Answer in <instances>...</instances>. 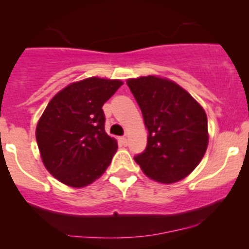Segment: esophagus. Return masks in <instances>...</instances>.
Here are the masks:
<instances>
[{
	"label": "esophagus",
	"instance_id": "obj_1",
	"mask_svg": "<svg viewBox=\"0 0 249 249\" xmlns=\"http://www.w3.org/2000/svg\"><path fill=\"white\" fill-rule=\"evenodd\" d=\"M120 141H122V142L124 143V144H126V143H127V139H126V136H123V137H120Z\"/></svg>",
	"mask_w": 249,
	"mask_h": 249
}]
</instances>
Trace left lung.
I'll return each mask as SVG.
<instances>
[{
    "instance_id": "1",
    "label": "left lung",
    "mask_w": 249,
    "mask_h": 249,
    "mask_svg": "<svg viewBox=\"0 0 249 249\" xmlns=\"http://www.w3.org/2000/svg\"><path fill=\"white\" fill-rule=\"evenodd\" d=\"M126 83L148 130L147 147L135 161L157 182L183 179L199 165L207 149L205 110L171 80L148 76Z\"/></svg>"
}]
</instances>
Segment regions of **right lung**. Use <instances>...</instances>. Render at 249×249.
<instances>
[{
	"instance_id": "add662e5",
	"label": "right lung",
	"mask_w": 249,
	"mask_h": 249,
	"mask_svg": "<svg viewBox=\"0 0 249 249\" xmlns=\"http://www.w3.org/2000/svg\"><path fill=\"white\" fill-rule=\"evenodd\" d=\"M120 80L91 77L72 83L48 104L36 129L39 153L56 179L83 188L101 177L118 144L105 131V102Z\"/></svg>"
}]
</instances>
